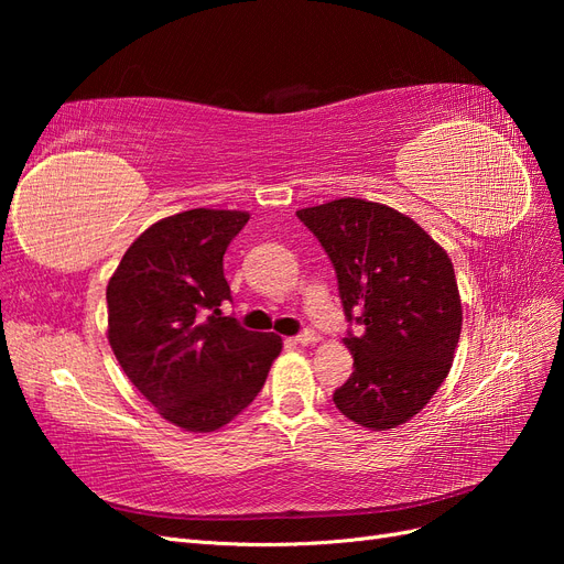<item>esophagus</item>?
Here are the masks:
<instances>
[{
	"label": "esophagus",
	"mask_w": 564,
	"mask_h": 564,
	"mask_svg": "<svg viewBox=\"0 0 564 564\" xmlns=\"http://www.w3.org/2000/svg\"><path fill=\"white\" fill-rule=\"evenodd\" d=\"M294 340H296L299 346H317L322 338H319V334H315V332H303V334H299Z\"/></svg>",
	"instance_id": "1"
}]
</instances>
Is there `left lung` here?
<instances>
[{"label": "left lung", "mask_w": 564, "mask_h": 564, "mask_svg": "<svg viewBox=\"0 0 564 564\" xmlns=\"http://www.w3.org/2000/svg\"><path fill=\"white\" fill-rule=\"evenodd\" d=\"M296 216L327 251L346 317L362 334L344 338L352 377L334 392L346 419L369 431L398 429L447 379L464 308L447 251L414 218L357 197Z\"/></svg>", "instance_id": "left-lung-1"}]
</instances>
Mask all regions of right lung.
<instances>
[{
	"label": "right lung",
	"mask_w": 564,
	"mask_h": 564,
	"mask_svg": "<svg viewBox=\"0 0 564 564\" xmlns=\"http://www.w3.org/2000/svg\"><path fill=\"white\" fill-rule=\"evenodd\" d=\"M247 212L191 209L143 230L106 289L108 340L135 390L187 433H214L247 409L282 352L278 334L224 317V253Z\"/></svg>",
	"instance_id": "obj_1"
}]
</instances>
